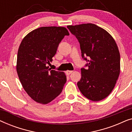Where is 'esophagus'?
Returning <instances> with one entry per match:
<instances>
[{
  "mask_svg": "<svg viewBox=\"0 0 132 132\" xmlns=\"http://www.w3.org/2000/svg\"><path fill=\"white\" fill-rule=\"evenodd\" d=\"M73 71H71V70H67V71H66V74L67 75H70V74H71L73 73Z\"/></svg>",
  "mask_w": 132,
  "mask_h": 132,
  "instance_id": "esophagus-1",
  "label": "esophagus"
}]
</instances>
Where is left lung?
<instances>
[{
    "label": "left lung",
    "mask_w": 132,
    "mask_h": 132,
    "mask_svg": "<svg viewBox=\"0 0 132 132\" xmlns=\"http://www.w3.org/2000/svg\"><path fill=\"white\" fill-rule=\"evenodd\" d=\"M67 28L78 39L82 56L88 62L86 69L81 68L79 90L94 102L105 98L114 88L120 73V55L115 39L104 29L92 23Z\"/></svg>",
    "instance_id": "1"
}]
</instances>
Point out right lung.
I'll use <instances>...</instances> for the list:
<instances>
[{"label": "right lung", "instance_id": "obj_1", "mask_svg": "<svg viewBox=\"0 0 132 132\" xmlns=\"http://www.w3.org/2000/svg\"><path fill=\"white\" fill-rule=\"evenodd\" d=\"M65 35L69 32L64 27H41L25 36L19 46L18 76L27 94L39 103L51 102L60 94L67 81L64 72L47 66Z\"/></svg>", "mask_w": 132, "mask_h": 132}]
</instances>
